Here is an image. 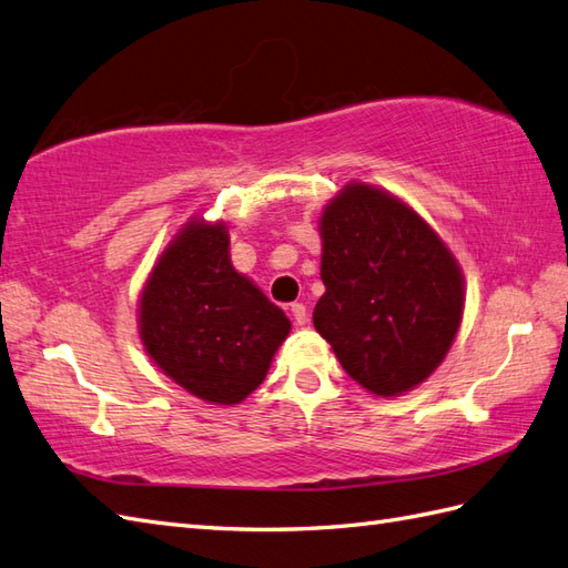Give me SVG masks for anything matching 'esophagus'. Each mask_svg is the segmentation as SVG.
Here are the masks:
<instances>
[{
  "instance_id": "1",
  "label": "esophagus",
  "mask_w": 568,
  "mask_h": 568,
  "mask_svg": "<svg viewBox=\"0 0 568 568\" xmlns=\"http://www.w3.org/2000/svg\"><path fill=\"white\" fill-rule=\"evenodd\" d=\"M290 314H293V320H295L297 326L307 324V307L302 305V302H293V305H290Z\"/></svg>"
}]
</instances>
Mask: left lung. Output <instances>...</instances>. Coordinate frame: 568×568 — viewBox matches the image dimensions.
<instances>
[{"mask_svg": "<svg viewBox=\"0 0 568 568\" xmlns=\"http://www.w3.org/2000/svg\"><path fill=\"white\" fill-rule=\"evenodd\" d=\"M322 281L314 328L375 397H399L443 363L465 310L450 248L414 207L348 183L320 217Z\"/></svg>", "mask_w": 568, "mask_h": 568, "instance_id": "8db88e82", "label": "left lung"}]
</instances>
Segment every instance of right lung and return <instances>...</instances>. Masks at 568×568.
<instances>
[{"instance_id": "obj_1", "label": "right lung", "mask_w": 568, "mask_h": 568, "mask_svg": "<svg viewBox=\"0 0 568 568\" xmlns=\"http://www.w3.org/2000/svg\"><path fill=\"white\" fill-rule=\"evenodd\" d=\"M140 338L162 373L207 404L252 394L290 334V320L230 261L227 224L191 220L142 287Z\"/></svg>"}]
</instances>
